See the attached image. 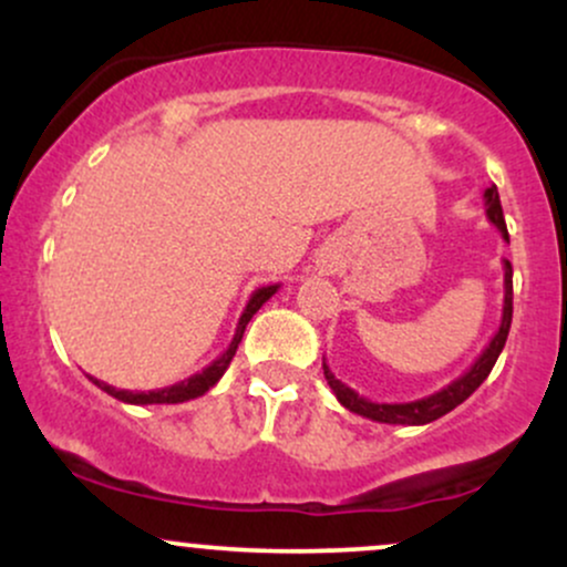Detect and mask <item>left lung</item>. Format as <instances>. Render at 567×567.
Wrapping results in <instances>:
<instances>
[{
	"label": "left lung",
	"mask_w": 567,
	"mask_h": 567,
	"mask_svg": "<svg viewBox=\"0 0 567 567\" xmlns=\"http://www.w3.org/2000/svg\"><path fill=\"white\" fill-rule=\"evenodd\" d=\"M485 199V216L493 226L501 231V237L509 239L506 234V220H504V210H501V199H498V188L491 186L485 188L483 194ZM512 328V264L504 261V311H501V324L496 330V336L491 338V343L483 349V354L474 360V365L466 370L464 375L442 386L440 392L421 396V400L413 402H370L365 396H360L354 389L341 383L333 375V370L328 368V362L322 360V370L324 379H328V386L333 389L336 400L341 402L343 408L351 410V413L362 415V419L379 421V424H402V426H424L432 424V421L442 419L445 413H451L453 408H458L466 396H472L480 389L487 375H491L493 365H496L501 349H504L506 336H509Z\"/></svg>",
	"instance_id": "left-lung-1"
}]
</instances>
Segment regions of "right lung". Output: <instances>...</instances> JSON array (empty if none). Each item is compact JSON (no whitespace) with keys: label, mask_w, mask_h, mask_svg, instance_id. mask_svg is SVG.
Returning a JSON list of instances; mask_svg holds the SVG:
<instances>
[{"label":"right lung","mask_w":567,"mask_h":567,"mask_svg":"<svg viewBox=\"0 0 567 567\" xmlns=\"http://www.w3.org/2000/svg\"><path fill=\"white\" fill-rule=\"evenodd\" d=\"M279 290V285H264V288H258L256 292L250 296V301H247L243 317H239L237 322V330H234V338L229 343V349L224 351V354L216 357V360L210 362L205 370H199V373H194L192 379H184L178 383H173V386H165V389H152V392H127V389H116V386H109V383L93 379V375H87L90 381L95 383L97 389H103L106 394H112L114 400L120 402H127V405H178V402H188V400H197L205 392H210L213 386L220 381V375L226 373V368L231 365L234 360V351H237L239 341H243V333L247 328V322L252 320V315H256L261 306L269 301L271 296Z\"/></svg>","instance_id":"obj_1"}]
</instances>
